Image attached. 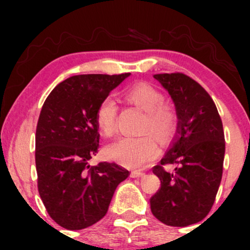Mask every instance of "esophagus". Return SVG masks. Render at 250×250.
<instances>
[{
  "instance_id": "obj_1",
  "label": "esophagus",
  "mask_w": 250,
  "mask_h": 250,
  "mask_svg": "<svg viewBox=\"0 0 250 250\" xmlns=\"http://www.w3.org/2000/svg\"><path fill=\"white\" fill-rule=\"evenodd\" d=\"M142 176H145V173H142V171H131L130 173V177H142Z\"/></svg>"
}]
</instances>
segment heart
Returning a JSON list of instances; mask_svg holds the SVG:
<instances>
[{"instance_id":"b5f03b06","label":"heart","mask_w":250,"mask_h":250,"mask_svg":"<svg viewBox=\"0 0 250 250\" xmlns=\"http://www.w3.org/2000/svg\"><path fill=\"white\" fill-rule=\"evenodd\" d=\"M125 101L145 111L142 131H151L161 140L171 136L176 127L173 111L165 104V96L159 89L146 82H137L122 93ZM117 105L113 97L107 96L100 102L95 113L97 129L104 136L115 131ZM160 153L159 143L150 135L139 137H119L104 148L105 157L127 168H142Z\"/></svg>"}]
</instances>
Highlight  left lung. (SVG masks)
<instances>
[{
	"label": "left lung",
	"instance_id": "8db88e82",
	"mask_svg": "<svg viewBox=\"0 0 250 250\" xmlns=\"http://www.w3.org/2000/svg\"><path fill=\"white\" fill-rule=\"evenodd\" d=\"M173 100L177 129L153 173L161 188L151 196V213L167 226L187 227L207 216L222 179L225 133L216 105L205 88L182 73L156 74ZM177 164L174 173L163 169Z\"/></svg>",
	"mask_w": 250,
	"mask_h": 250
}]
</instances>
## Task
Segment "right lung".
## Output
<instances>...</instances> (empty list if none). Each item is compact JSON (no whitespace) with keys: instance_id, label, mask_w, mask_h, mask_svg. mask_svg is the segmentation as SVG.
Returning <instances> with one entry per match:
<instances>
[{"instance_id":"obj_1","label":"right lung","mask_w":250,"mask_h":250,"mask_svg":"<svg viewBox=\"0 0 250 250\" xmlns=\"http://www.w3.org/2000/svg\"><path fill=\"white\" fill-rule=\"evenodd\" d=\"M129 75L71 76L43 103L36 127L37 187L48 214L63 228L80 230L101 220L129 176L116 163L89 165L99 148L96 109Z\"/></svg>"}]
</instances>
